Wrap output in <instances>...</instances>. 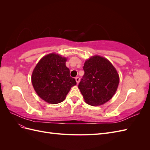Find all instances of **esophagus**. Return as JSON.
I'll list each match as a JSON object with an SVG mask.
<instances>
[{"instance_id":"1","label":"esophagus","mask_w":150,"mask_h":150,"mask_svg":"<svg viewBox=\"0 0 150 150\" xmlns=\"http://www.w3.org/2000/svg\"><path fill=\"white\" fill-rule=\"evenodd\" d=\"M76 81L77 84H78V83H79V81H80V78H79V77H76Z\"/></svg>"}]
</instances>
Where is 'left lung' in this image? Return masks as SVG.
<instances>
[{"instance_id":"obj_1","label":"left lung","mask_w":150,"mask_h":150,"mask_svg":"<svg viewBox=\"0 0 150 150\" xmlns=\"http://www.w3.org/2000/svg\"><path fill=\"white\" fill-rule=\"evenodd\" d=\"M84 74L78 85L85 102L100 106L112 98L118 87L120 78L117 71L107 59L94 56L86 60Z\"/></svg>"}]
</instances>
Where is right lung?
I'll return each mask as SVG.
<instances>
[{
	"label": "right lung",
	"instance_id": "right-lung-1",
	"mask_svg": "<svg viewBox=\"0 0 150 150\" xmlns=\"http://www.w3.org/2000/svg\"><path fill=\"white\" fill-rule=\"evenodd\" d=\"M66 61L59 54H47L39 61L32 74V84L36 93L48 103L63 101L71 87L76 84L69 75Z\"/></svg>",
	"mask_w": 150,
	"mask_h": 150
}]
</instances>
